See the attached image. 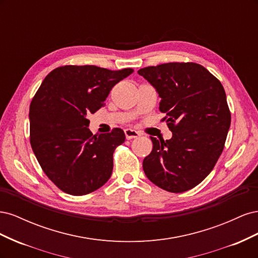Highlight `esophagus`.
<instances>
[{
    "instance_id": "34e87169",
    "label": "esophagus",
    "mask_w": 258,
    "mask_h": 258,
    "mask_svg": "<svg viewBox=\"0 0 258 258\" xmlns=\"http://www.w3.org/2000/svg\"><path fill=\"white\" fill-rule=\"evenodd\" d=\"M124 136H126L127 140H130V139L139 138L141 135H140L138 131H136L134 129H124Z\"/></svg>"
}]
</instances>
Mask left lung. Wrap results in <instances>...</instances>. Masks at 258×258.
Returning a JSON list of instances; mask_svg holds the SVG:
<instances>
[{"instance_id":"1","label":"left lung","mask_w":258,"mask_h":258,"mask_svg":"<svg viewBox=\"0 0 258 258\" xmlns=\"http://www.w3.org/2000/svg\"><path fill=\"white\" fill-rule=\"evenodd\" d=\"M161 101V119L172 131L170 140L151 137L152 153L143 160L151 182L170 192H183L201 183L224 150L230 111L223 85L194 62H170L139 70Z\"/></svg>"}]
</instances>
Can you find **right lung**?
Masks as SVG:
<instances>
[{
  "mask_svg": "<svg viewBox=\"0 0 258 258\" xmlns=\"http://www.w3.org/2000/svg\"><path fill=\"white\" fill-rule=\"evenodd\" d=\"M132 72L59 67L36 91L30 104V143L45 174L62 191L83 196L111 177L114 151L126 137L119 128L93 136L87 115L103 106L114 86Z\"/></svg>",
  "mask_w": 258,
  "mask_h": 258,
  "instance_id": "1",
  "label": "right lung"
}]
</instances>
